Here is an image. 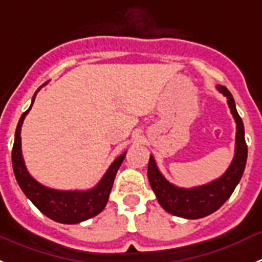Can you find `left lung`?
<instances>
[{"instance_id": "left-lung-1", "label": "left lung", "mask_w": 262, "mask_h": 262, "mask_svg": "<svg viewBox=\"0 0 262 262\" xmlns=\"http://www.w3.org/2000/svg\"><path fill=\"white\" fill-rule=\"evenodd\" d=\"M216 88L227 97L228 106L236 121L235 157L227 171L220 178L207 185L192 188H182L170 183L161 174L153 156H150L149 159L147 177L159 204L162 206L163 210L171 215L185 219H200L219 210L232 195L245 170L248 146L245 142L244 124L236 111L235 100L232 97L231 92L223 85H217Z\"/></svg>"}]
</instances>
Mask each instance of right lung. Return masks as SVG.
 <instances>
[{
  "label": "right lung",
  "mask_w": 262,
  "mask_h": 262,
  "mask_svg": "<svg viewBox=\"0 0 262 262\" xmlns=\"http://www.w3.org/2000/svg\"><path fill=\"white\" fill-rule=\"evenodd\" d=\"M36 92L33 96L30 108L21 116L17 129H15L14 145H13V151H11V162H13L15 179L24 191V194L47 217L58 223H63V224H77V223H81L99 215L104 210L111 190H112L117 170L120 169V166L126 156V151L113 161L103 178L100 179L99 183L91 190L60 191L40 185L39 182H36L27 171L21 150V126L24 124L25 117L33 106Z\"/></svg>",
  "instance_id": "add662e5"
}]
</instances>
